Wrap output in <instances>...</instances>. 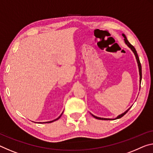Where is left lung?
I'll list each match as a JSON object with an SVG mask.
<instances>
[{"label":"left lung","instance_id":"1","mask_svg":"<svg viewBox=\"0 0 153 153\" xmlns=\"http://www.w3.org/2000/svg\"><path fill=\"white\" fill-rule=\"evenodd\" d=\"M123 37H124V38H125V43H126V44H127L128 46H129V47L131 48V50L133 51V53H134V54H135V58H136L137 62V64H138V67H139V72H140V82H141V80H142V66H141V63H140V59H139V57H138L137 53V52H136V50H135V48L133 47V46L129 42V41L127 40V37H126V36L124 35V34H123ZM129 109H130V108H129ZM129 109H128V110H127V111H126L125 112L122 114H120V115H119L118 116H117V118H116V119H118V118H121V117H123V116H124L125 114H126V113H127V111L129 110ZM92 116H93L94 118H97V119H99V120H111V119H108V118H103L97 117V116H94V115H93V114H92Z\"/></svg>","mask_w":153,"mask_h":153}]
</instances>
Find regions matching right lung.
Listing matches in <instances>:
<instances>
[{"label": "right lung", "instance_id": "right-lung-1", "mask_svg": "<svg viewBox=\"0 0 153 153\" xmlns=\"http://www.w3.org/2000/svg\"><path fill=\"white\" fill-rule=\"evenodd\" d=\"M62 116V114L61 115H60V116H59V118H56V120H52V121H50V122H46V123H52V122H54V121H56V120H58V119H59V118H60V116Z\"/></svg>", "mask_w": 153, "mask_h": 153}]
</instances>
